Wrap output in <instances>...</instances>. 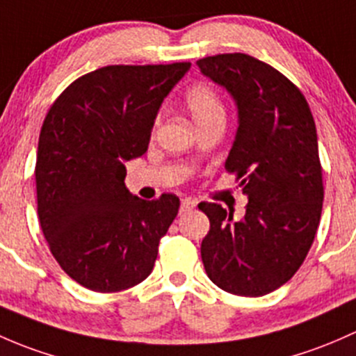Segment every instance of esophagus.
I'll list each match as a JSON object with an SVG mask.
<instances>
[{
	"label": "esophagus",
	"mask_w": 356,
	"mask_h": 356,
	"mask_svg": "<svg viewBox=\"0 0 356 356\" xmlns=\"http://www.w3.org/2000/svg\"><path fill=\"white\" fill-rule=\"evenodd\" d=\"M193 207H195V202H192L190 199H183L179 204V214H186V212L193 211Z\"/></svg>",
	"instance_id": "esophagus-1"
}]
</instances>
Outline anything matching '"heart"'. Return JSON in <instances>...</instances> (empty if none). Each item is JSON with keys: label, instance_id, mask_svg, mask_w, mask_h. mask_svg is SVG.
Instances as JSON below:
<instances>
[{"label": "heart", "instance_id": "obj_1", "mask_svg": "<svg viewBox=\"0 0 356 356\" xmlns=\"http://www.w3.org/2000/svg\"><path fill=\"white\" fill-rule=\"evenodd\" d=\"M186 108L200 128L212 122H225V102L214 87L207 83H195L185 94Z\"/></svg>", "mask_w": 356, "mask_h": 356}]
</instances>
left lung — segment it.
I'll use <instances>...</instances> for the list:
<instances>
[{
    "label": "left lung",
    "instance_id": "8db88e82",
    "mask_svg": "<svg viewBox=\"0 0 356 356\" xmlns=\"http://www.w3.org/2000/svg\"><path fill=\"white\" fill-rule=\"evenodd\" d=\"M197 65L238 108L226 170L236 173L248 197L241 219L219 204L199 205L211 222L200 247L205 273L233 295H267L300 269L321 221L324 185L314 116L298 87L257 58L216 54Z\"/></svg>",
    "mask_w": 356,
    "mask_h": 356
}]
</instances>
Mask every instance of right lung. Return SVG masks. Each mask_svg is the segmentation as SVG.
<instances>
[{
    "label": "right lung",
    "mask_w": 356,
    "mask_h": 356,
    "mask_svg": "<svg viewBox=\"0 0 356 356\" xmlns=\"http://www.w3.org/2000/svg\"><path fill=\"white\" fill-rule=\"evenodd\" d=\"M190 63L111 65L76 79L44 118L35 161L38 214L51 254L99 293L142 283L179 199L131 195L127 161L145 154L164 97Z\"/></svg>",
    "instance_id": "add662e5"
}]
</instances>
